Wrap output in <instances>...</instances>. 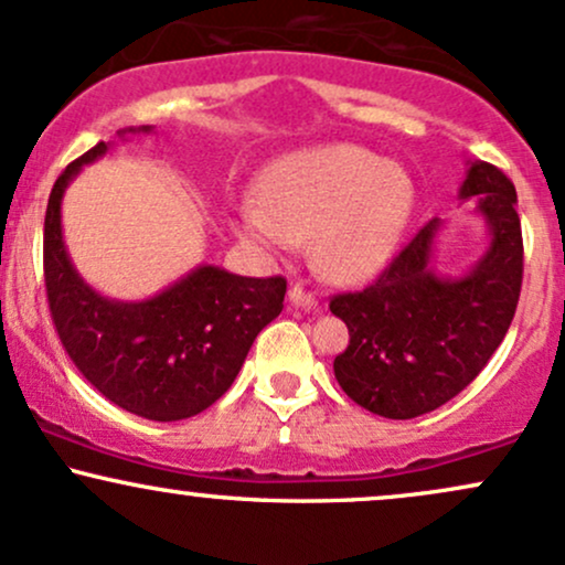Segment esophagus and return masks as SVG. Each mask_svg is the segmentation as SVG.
Returning <instances> with one entry per match:
<instances>
[{
    "instance_id": "obj_1",
    "label": "esophagus",
    "mask_w": 565,
    "mask_h": 565,
    "mask_svg": "<svg viewBox=\"0 0 565 565\" xmlns=\"http://www.w3.org/2000/svg\"><path fill=\"white\" fill-rule=\"evenodd\" d=\"M289 302L295 305V308H302V310H316V308H319V300H316L313 291L305 289L302 284H291Z\"/></svg>"
}]
</instances>
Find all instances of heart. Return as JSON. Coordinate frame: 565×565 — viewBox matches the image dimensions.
<instances>
[{"label": "heart", "mask_w": 565, "mask_h": 565, "mask_svg": "<svg viewBox=\"0 0 565 565\" xmlns=\"http://www.w3.org/2000/svg\"><path fill=\"white\" fill-rule=\"evenodd\" d=\"M260 204L236 215L244 242L287 252L313 242L321 276L359 284L377 276L398 249L414 212L412 174L353 142L305 148L263 172Z\"/></svg>", "instance_id": "1"}]
</instances>
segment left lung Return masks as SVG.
I'll return each instance as SVG.
<instances>
[{"label":"left lung","mask_w":565,"mask_h":565,"mask_svg":"<svg viewBox=\"0 0 565 565\" xmlns=\"http://www.w3.org/2000/svg\"><path fill=\"white\" fill-rule=\"evenodd\" d=\"M459 199H476L489 246L462 276H440L430 220L372 287L337 295L329 310L350 342L334 377L359 406L387 419H412L462 393L502 345L523 281V238L515 185L502 170L472 161Z\"/></svg>","instance_id":"1"}]
</instances>
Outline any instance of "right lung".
Instances as JSON below:
<instances>
[{"label":"right lung","mask_w":565,"mask_h":565,"mask_svg":"<svg viewBox=\"0 0 565 565\" xmlns=\"http://www.w3.org/2000/svg\"><path fill=\"white\" fill-rule=\"evenodd\" d=\"M129 127L125 135L151 132ZM108 151L97 142L55 180L44 215V284L63 348L89 385L153 423L212 406L242 372L255 337L281 313L287 278H246L199 265L140 302L103 297L79 276L63 242L61 204L84 164Z\"/></svg>","instance_id":"obj_1"}]
</instances>
